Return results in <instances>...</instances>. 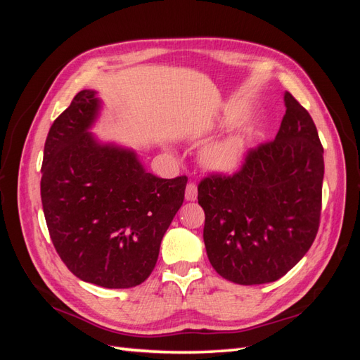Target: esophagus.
<instances>
[{
    "label": "esophagus",
    "instance_id": "1",
    "mask_svg": "<svg viewBox=\"0 0 360 360\" xmlns=\"http://www.w3.org/2000/svg\"><path fill=\"white\" fill-rule=\"evenodd\" d=\"M198 198V187L195 182H188L186 188V200L187 201H195Z\"/></svg>",
    "mask_w": 360,
    "mask_h": 360
}]
</instances>
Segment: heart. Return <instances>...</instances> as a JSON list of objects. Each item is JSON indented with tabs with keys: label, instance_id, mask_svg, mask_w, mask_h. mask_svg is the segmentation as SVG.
<instances>
[{
	"label": "heart",
	"instance_id": "heart-1",
	"mask_svg": "<svg viewBox=\"0 0 360 360\" xmlns=\"http://www.w3.org/2000/svg\"><path fill=\"white\" fill-rule=\"evenodd\" d=\"M248 134H231L202 151L204 167L213 173H232L243 164L248 150Z\"/></svg>",
	"mask_w": 360,
	"mask_h": 360
}]
</instances>
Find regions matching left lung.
Wrapping results in <instances>:
<instances>
[{
    "instance_id": "obj_1",
    "label": "left lung",
    "mask_w": 360,
    "mask_h": 360,
    "mask_svg": "<svg viewBox=\"0 0 360 360\" xmlns=\"http://www.w3.org/2000/svg\"><path fill=\"white\" fill-rule=\"evenodd\" d=\"M285 106L275 139L250 150L240 172L198 186L209 262L236 285L281 278L319 231L323 147L309 112L288 91Z\"/></svg>"
}]
</instances>
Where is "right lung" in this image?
<instances>
[{"mask_svg":"<svg viewBox=\"0 0 360 360\" xmlns=\"http://www.w3.org/2000/svg\"><path fill=\"white\" fill-rule=\"evenodd\" d=\"M102 101L83 89L53 120L41 165V202L57 254L75 277L108 289L141 285L184 202L186 176L162 179L136 151L89 133Z\"/></svg>","mask_w":360,"mask_h":360,"instance_id":"obj_1","label":"right lung"}]
</instances>
